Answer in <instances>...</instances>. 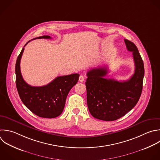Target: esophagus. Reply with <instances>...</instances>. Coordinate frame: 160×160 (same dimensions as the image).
I'll return each instance as SVG.
<instances>
[{"instance_id": "obj_1", "label": "esophagus", "mask_w": 160, "mask_h": 160, "mask_svg": "<svg viewBox=\"0 0 160 160\" xmlns=\"http://www.w3.org/2000/svg\"><path fill=\"white\" fill-rule=\"evenodd\" d=\"M79 81L80 82H84V78L82 76H79Z\"/></svg>"}]
</instances>
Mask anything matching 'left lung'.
<instances>
[{"label": "left lung", "instance_id": "obj_1", "mask_svg": "<svg viewBox=\"0 0 160 160\" xmlns=\"http://www.w3.org/2000/svg\"><path fill=\"white\" fill-rule=\"evenodd\" d=\"M128 51L132 52L135 65L134 74L126 81H118L104 77L106 67L91 69L86 82L87 104L91 115L98 119L116 120L131 110L137 104L142 89L144 64L135 44L124 39Z\"/></svg>", "mask_w": 160, "mask_h": 160}]
</instances>
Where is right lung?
<instances>
[{
  "label": "right lung",
  "instance_id": "obj_1",
  "mask_svg": "<svg viewBox=\"0 0 160 160\" xmlns=\"http://www.w3.org/2000/svg\"><path fill=\"white\" fill-rule=\"evenodd\" d=\"M51 38L49 36H43L33 39ZM30 41H28L24 47ZM24 50V48L18 57L15 68L16 87L21 101L31 112L39 117H58L63 111L67 96L71 89L78 82L79 74L58 76L43 86H30L25 82L21 72L20 62Z\"/></svg>",
  "mask_w": 160,
  "mask_h": 160
}]
</instances>
